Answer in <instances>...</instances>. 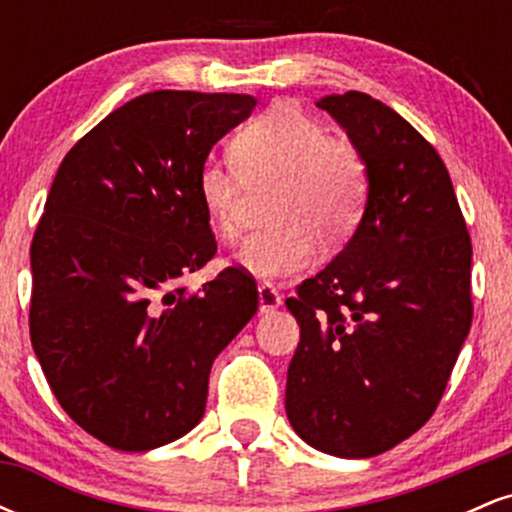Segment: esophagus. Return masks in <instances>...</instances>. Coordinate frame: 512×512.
<instances>
[{"label":"esophagus","instance_id":"esophagus-1","mask_svg":"<svg viewBox=\"0 0 512 512\" xmlns=\"http://www.w3.org/2000/svg\"><path fill=\"white\" fill-rule=\"evenodd\" d=\"M257 298H260V313H272V310L281 305L279 291H276L272 284H267V281H262V284L257 286Z\"/></svg>","mask_w":512,"mask_h":512}]
</instances>
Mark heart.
<instances>
[{
  "label": "heart",
  "instance_id": "1",
  "mask_svg": "<svg viewBox=\"0 0 512 512\" xmlns=\"http://www.w3.org/2000/svg\"><path fill=\"white\" fill-rule=\"evenodd\" d=\"M231 158H207L197 170L199 204L216 236H236L245 182L279 180L267 207L274 223L250 233L233 255L252 276L303 272L317 257L315 240L334 250L361 226L370 197L366 156L301 110L276 105L255 117L233 137Z\"/></svg>",
  "mask_w": 512,
  "mask_h": 512
}]
</instances>
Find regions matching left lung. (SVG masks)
<instances>
[{"label": "left lung", "mask_w": 512, "mask_h": 512, "mask_svg": "<svg viewBox=\"0 0 512 512\" xmlns=\"http://www.w3.org/2000/svg\"><path fill=\"white\" fill-rule=\"evenodd\" d=\"M361 149V226L286 308L301 325L286 416L327 455L375 457L431 419L472 325V240L448 168L414 127L368 93L325 96Z\"/></svg>", "instance_id": "left-lung-1"}]
</instances>
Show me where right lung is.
<instances>
[{
    "instance_id": "add662e5",
    "label": "right lung",
    "mask_w": 512,
    "mask_h": 512,
    "mask_svg": "<svg viewBox=\"0 0 512 512\" xmlns=\"http://www.w3.org/2000/svg\"><path fill=\"white\" fill-rule=\"evenodd\" d=\"M255 105L144 93L81 137L52 180L31 245V342L62 409L110 448L192 431L211 363L257 313L255 281L236 267L197 293L180 284L216 252L197 170Z\"/></svg>"
}]
</instances>
